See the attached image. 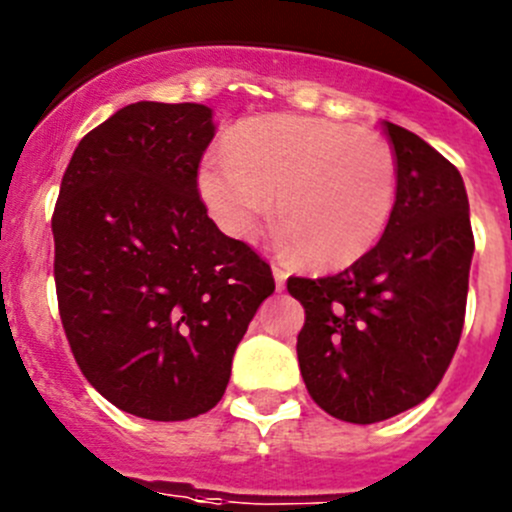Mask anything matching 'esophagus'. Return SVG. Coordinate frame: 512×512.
Here are the masks:
<instances>
[{
	"label": "esophagus",
	"mask_w": 512,
	"mask_h": 512,
	"mask_svg": "<svg viewBox=\"0 0 512 512\" xmlns=\"http://www.w3.org/2000/svg\"><path fill=\"white\" fill-rule=\"evenodd\" d=\"M271 271H274V281H276V289H284V284H287V271L281 269L279 264H274L271 266Z\"/></svg>",
	"instance_id": "obj_1"
}]
</instances>
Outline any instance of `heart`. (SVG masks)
<instances>
[{"label": "heart", "mask_w": 512, "mask_h": 512, "mask_svg": "<svg viewBox=\"0 0 512 512\" xmlns=\"http://www.w3.org/2000/svg\"><path fill=\"white\" fill-rule=\"evenodd\" d=\"M200 170V195L233 238H253L271 210L281 243L314 271H337L381 241L396 208L386 139L304 116L238 124Z\"/></svg>", "instance_id": "1"}]
</instances>
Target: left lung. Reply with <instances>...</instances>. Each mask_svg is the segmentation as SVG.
<instances>
[{
  "instance_id": "1",
  "label": "left lung",
  "mask_w": 512,
  "mask_h": 512,
  "mask_svg": "<svg viewBox=\"0 0 512 512\" xmlns=\"http://www.w3.org/2000/svg\"><path fill=\"white\" fill-rule=\"evenodd\" d=\"M398 167L381 241L345 271L292 276L304 307L297 358L312 401L375 424L431 396L459 345L475 253L459 170L403 126L383 124Z\"/></svg>"
}]
</instances>
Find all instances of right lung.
<instances>
[{
	"mask_svg": "<svg viewBox=\"0 0 512 512\" xmlns=\"http://www.w3.org/2000/svg\"><path fill=\"white\" fill-rule=\"evenodd\" d=\"M203 103L139 101L88 131L53 213L55 292L86 381L152 421L210 411L233 353L274 292L271 266L208 218Z\"/></svg>",
	"mask_w": 512,
	"mask_h": 512,
	"instance_id": "add662e5",
	"label": "right lung"
}]
</instances>
